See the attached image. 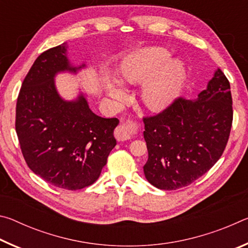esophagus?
Segmentation results:
<instances>
[{"label":"esophagus","mask_w":248,"mask_h":248,"mask_svg":"<svg viewBox=\"0 0 248 248\" xmlns=\"http://www.w3.org/2000/svg\"><path fill=\"white\" fill-rule=\"evenodd\" d=\"M115 137L118 141H127L133 138V131L128 124H119L115 131Z\"/></svg>","instance_id":"esophagus-1"}]
</instances>
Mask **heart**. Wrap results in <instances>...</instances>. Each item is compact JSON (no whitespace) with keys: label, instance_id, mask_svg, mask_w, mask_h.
Masks as SVG:
<instances>
[{"label":"heart","instance_id":"1","mask_svg":"<svg viewBox=\"0 0 248 248\" xmlns=\"http://www.w3.org/2000/svg\"><path fill=\"white\" fill-rule=\"evenodd\" d=\"M170 58L166 49L146 48L125 61L119 71V78L123 82L137 83L148 78L142 85L141 98L146 107L155 111L163 110L173 102L185 78L183 65L177 61L167 62ZM106 90L114 99L124 97L123 89L112 79H107Z\"/></svg>","mask_w":248,"mask_h":248}]
</instances>
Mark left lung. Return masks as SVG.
<instances>
[{
	"label": "left lung",
	"mask_w": 248,
	"mask_h": 248,
	"mask_svg": "<svg viewBox=\"0 0 248 248\" xmlns=\"http://www.w3.org/2000/svg\"><path fill=\"white\" fill-rule=\"evenodd\" d=\"M232 121L230 82L217 69L195 100L178 97L159 114L143 118L145 178L163 190L194 183L223 154Z\"/></svg>",
	"instance_id": "left-lung-1"
}]
</instances>
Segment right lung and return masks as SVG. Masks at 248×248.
Returning a JSON list of instances; mask_svg holds the SVG:
<instances>
[{
  "label": "right lung",
  "mask_w": 248,
  "mask_h": 248,
  "mask_svg": "<svg viewBox=\"0 0 248 248\" xmlns=\"http://www.w3.org/2000/svg\"><path fill=\"white\" fill-rule=\"evenodd\" d=\"M66 57V44L40 54L20 87L15 129L23 156L33 173L53 186L78 190L94 184L117 141V118H103L90 109L81 94L64 100L54 77L77 73Z\"/></svg>",
  "instance_id": "obj_1"
}]
</instances>
